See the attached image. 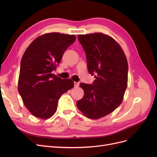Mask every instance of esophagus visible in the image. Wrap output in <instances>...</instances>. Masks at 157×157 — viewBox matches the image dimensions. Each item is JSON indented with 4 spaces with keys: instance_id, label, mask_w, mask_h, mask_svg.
<instances>
[{
    "instance_id": "esophagus-1",
    "label": "esophagus",
    "mask_w": 157,
    "mask_h": 157,
    "mask_svg": "<svg viewBox=\"0 0 157 157\" xmlns=\"http://www.w3.org/2000/svg\"><path fill=\"white\" fill-rule=\"evenodd\" d=\"M74 84H75V87H78V86H79L80 82H75Z\"/></svg>"
}]
</instances>
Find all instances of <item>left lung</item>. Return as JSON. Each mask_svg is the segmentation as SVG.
Listing matches in <instances>:
<instances>
[{
    "label": "left lung",
    "mask_w": 157,
    "mask_h": 157,
    "mask_svg": "<svg viewBox=\"0 0 157 157\" xmlns=\"http://www.w3.org/2000/svg\"><path fill=\"white\" fill-rule=\"evenodd\" d=\"M86 53L88 71L96 78L92 84L80 83L84 97L77 102L85 116L98 119L121 105L127 88L128 65L121 47L102 33L79 35Z\"/></svg>",
    "instance_id": "left-lung-1"
}]
</instances>
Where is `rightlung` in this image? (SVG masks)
<instances>
[{"label":"right lung","mask_w":157,"mask_h":157,"mask_svg":"<svg viewBox=\"0 0 157 157\" xmlns=\"http://www.w3.org/2000/svg\"><path fill=\"white\" fill-rule=\"evenodd\" d=\"M75 35L51 33L41 35L28 46L21 60L18 92L33 115L47 119L57 110L61 95L73 88L71 79H62L56 69Z\"/></svg>","instance_id":"obj_1"}]
</instances>
